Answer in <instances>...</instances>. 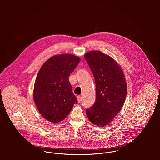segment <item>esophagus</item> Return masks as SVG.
<instances>
[{
	"label": "esophagus",
	"mask_w": 160,
	"mask_h": 160,
	"mask_svg": "<svg viewBox=\"0 0 160 160\" xmlns=\"http://www.w3.org/2000/svg\"><path fill=\"white\" fill-rule=\"evenodd\" d=\"M77 99L78 102H80L81 101H82V97H81V95H78L77 97Z\"/></svg>",
	"instance_id": "1"
}]
</instances>
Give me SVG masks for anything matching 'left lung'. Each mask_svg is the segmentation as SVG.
I'll list each match as a JSON object with an SVG mask.
<instances>
[{"label": "left lung", "mask_w": 160, "mask_h": 160, "mask_svg": "<svg viewBox=\"0 0 160 160\" xmlns=\"http://www.w3.org/2000/svg\"><path fill=\"white\" fill-rule=\"evenodd\" d=\"M96 84V100L86 110L89 120L95 125L105 127L113 121L123 106L127 84L121 66L111 56L98 50L84 54Z\"/></svg>", "instance_id": "left-lung-1"}]
</instances>
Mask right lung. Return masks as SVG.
<instances>
[{"mask_svg":"<svg viewBox=\"0 0 160 160\" xmlns=\"http://www.w3.org/2000/svg\"><path fill=\"white\" fill-rule=\"evenodd\" d=\"M80 61L78 56L71 54L54 55L39 69L33 98L39 112L48 121H63L77 102L69 77Z\"/></svg>","mask_w":160,"mask_h":160,"instance_id":"add662e5","label":"right lung"}]
</instances>
